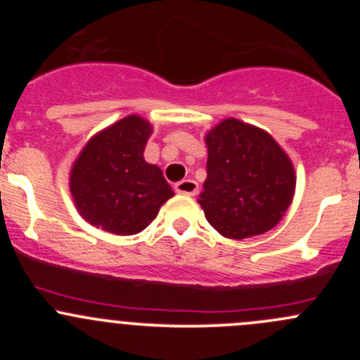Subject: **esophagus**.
Segmentation results:
<instances>
[{
	"label": "esophagus",
	"instance_id": "obj_1",
	"mask_svg": "<svg viewBox=\"0 0 360 360\" xmlns=\"http://www.w3.org/2000/svg\"><path fill=\"white\" fill-rule=\"evenodd\" d=\"M174 190L179 195H191L193 197V195L198 193V184L193 179H183L179 183H176Z\"/></svg>",
	"mask_w": 360,
	"mask_h": 360
}]
</instances>
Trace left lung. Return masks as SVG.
<instances>
[{"mask_svg": "<svg viewBox=\"0 0 360 360\" xmlns=\"http://www.w3.org/2000/svg\"><path fill=\"white\" fill-rule=\"evenodd\" d=\"M205 144L207 179L198 203L210 226L233 240L277 226L296 191L294 165L281 144L237 118L212 127Z\"/></svg>", "mask_w": 360, "mask_h": 360, "instance_id": "8db88e82", "label": "left lung"}]
</instances>
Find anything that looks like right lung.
Masks as SVG:
<instances>
[{
  "instance_id": "right-lung-1",
  "label": "right lung",
  "mask_w": 360,
  "mask_h": 360,
  "mask_svg": "<svg viewBox=\"0 0 360 360\" xmlns=\"http://www.w3.org/2000/svg\"><path fill=\"white\" fill-rule=\"evenodd\" d=\"M153 125L129 115L89 139L69 170L76 210L92 226L136 235L150 226L160 207L174 197L158 165L144 160Z\"/></svg>"
}]
</instances>
